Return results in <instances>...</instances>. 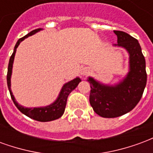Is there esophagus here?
<instances>
[{"label":"esophagus","mask_w":153,"mask_h":153,"mask_svg":"<svg viewBox=\"0 0 153 153\" xmlns=\"http://www.w3.org/2000/svg\"><path fill=\"white\" fill-rule=\"evenodd\" d=\"M90 70L88 68V67H83L81 70H80V74L83 75V76H85L87 74H88Z\"/></svg>","instance_id":"obj_1"}]
</instances>
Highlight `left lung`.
I'll list each match as a JSON object with an SVG mask.
<instances>
[{
	"label": "left lung",
	"instance_id": "8db88e82",
	"mask_svg": "<svg viewBox=\"0 0 153 153\" xmlns=\"http://www.w3.org/2000/svg\"><path fill=\"white\" fill-rule=\"evenodd\" d=\"M117 46L125 47L129 53L130 71L116 87L102 85L89 78V102L93 111L102 117L115 118L134 108L141 99L147 83L146 63L137 39L125 32L114 30Z\"/></svg>",
	"mask_w": 153,
	"mask_h": 153
}]
</instances>
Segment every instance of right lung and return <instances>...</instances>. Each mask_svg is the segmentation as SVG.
I'll return each instance as SVG.
<instances>
[{
  "label": "right lung",
  "mask_w": 153,
  "mask_h": 153,
  "mask_svg": "<svg viewBox=\"0 0 153 153\" xmlns=\"http://www.w3.org/2000/svg\"><path fill=\"white\" fill-rule=\"evenodd\" d=\"M40 30V28L35 29L30 32L27 35H25V37H23L20 39H19L17 43L15 45V49H14V52L11 55V56L10 58V61H9L8 65V71H7V85H8L9 91L10 93V97H11L13 102L15 103V105L16 107L18 108L23 114H25V115H27L30 118L33 119L35 120L41 122H47L51 121V120H54L56 119L60 118L61 115L64 114L65 106H66L67 103V98L68 96L72 91H73L79 83L80 79L79 78H76L72 81H70L69 83H65L61 89V92L60 93V96L58 97V99L50 106H46V107H40V108H25L20 105H19L18 103L16 102V101L15 100V97L12 94L11 89H10V76H11L12 72V65H13V61H14V58H15V54L16 51V48L18 47L19 43L21 42L22 41L24 40L25 38H28L31 35L34 34L35 33H37Z\"/></svg>",
  "instance_id": "add662e5"
}]
</instances>
